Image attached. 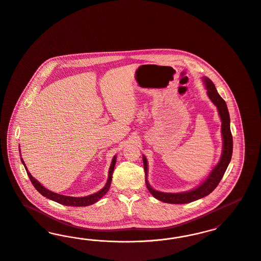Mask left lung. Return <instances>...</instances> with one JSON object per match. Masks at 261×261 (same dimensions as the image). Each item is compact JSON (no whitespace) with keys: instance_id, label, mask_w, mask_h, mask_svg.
I'll return each mask as SVG.
<instances>
[{"instance_id":"obj_1","label":"left lung","mask_w":261,"mask_h":261,"mask_svg":"<svg viewBox=\"0 0 261 261\" xmlns=\"http://www.w3.org/2000/svg\"><path fill=\"white\" fill-rule=\"evenodd\" d=\"M204 83L206 85L207 93H208L211 101L218 108L219 116H220V119L222 122L221 123V133H222V139H223L222 154H221L218 165L213 169V171L208 175L207 179L201 186H199L198 188L192 189L190 191L180 192V193H164V192L154 190L153 188H151L146 179L147 162H146V157H143L144 168H145V173H146V188L155 198L162 201V202L169 203V204H186V203H190L195 200L207 196L215 188L218 187V185L223 177L226 169L228 167L230 160H231L232 151H233V138H232L231 130H230V116L227 106H226L225 101L218 93L215 84H213V82L211 80L205 77Z\"/></svg>"}]
</instances>
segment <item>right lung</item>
<instances>
[{"mask_svg":"<svg viewBox=\"0 0 261 261\" xmlns=\"http://www.w3.org/2000/svg\"><path fill=\"white\" fill-rule=\"evenodd\" d=\"M21 161L24 165V167L27 171V174H28V177L30 178L33 186L35 187V188L42 194V196L46 197V198L50 199L53 201H55L59 204H62V205H66V206H73V207H85V206H89V205H92L94 203H96L98 200L102 198L104 196L105 194L108 192L109 188L111 187V181H112V177H113V172H114V169H115V161H116V156H114L113 158V161H112V164H111V167H110V171H109V178H108V181H107V185L105 186L104 188H102L100 191L96 192L95 194L92 195H89V196H85V197H72V196H65V195H61V194H58V193H54L53 191L46 189L45 188H43L42 185L37 180L35 179L34 177H32L31 174L29 173L28 169L26 167L23 159L21 158Z\"/></svg>","mask_w":261,"mask_h":261,"instance_id":"1","label":"right lung"}]
</instances>
